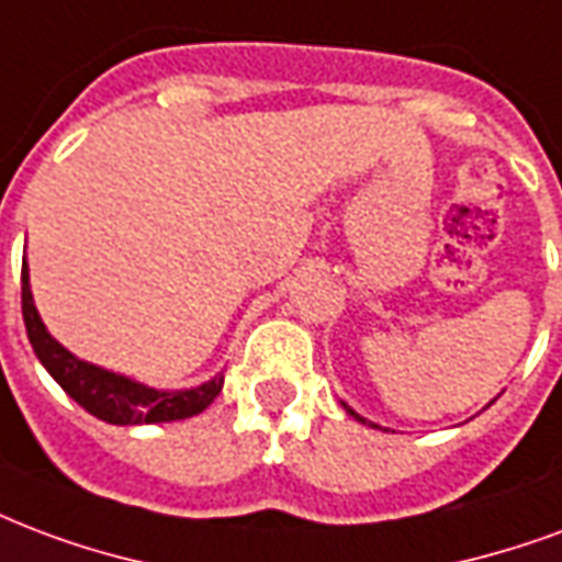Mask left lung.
I'll return each instance as SVG.
<instances>
[{
  "instance_id": "8db88e82",
  "label": "left lung",
  "mask_w": 562,
  "mask_h": 562,
  "mask_svg": "<svg viewBox=\"0 0 562 562\" xmlns=\"http://www.w3.org/2000/svg\"><path fill=\"white\" fill-rule=\"evenodd\" d=\"M342 405H345V402H342ZM345 411H348V414H351V417H355V419H360V423H366V419H363V417H360V414H355V411L348 408V405H345ZM375 429H378V426H375Z\"/></svg>"
}]
</instances>
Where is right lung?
Segmentation results:
<instances>
[{
    "label": "right lung",
    "mask_w": 562,
    "mask_h": 562,
    "mask_svg": "<svg viewBox=\"0 0 562 562\" xmlns=\"http://www.w3.org/2000/svg\"><path fill=\"white\" fill-rule=\"evenodd\" d=\"M23 322H26L29 342L35 348L37 360L44 363L49 375L59 381V386L68 393L80 408L94 414L103 423L112 426H139V423H172V419L196 417L220 396L223 390V375L211 378L202 386L193 390H154L131 378L115 375L110 369L86 363L74 357L61 342H56L47 334L41 315L32 301L29 289V270L23 261Z\"/></svg>",
    "instance_id": "obj_1"
}]
</instances>
